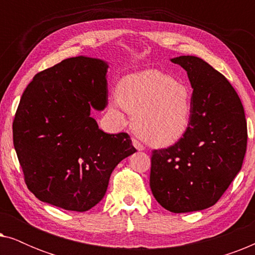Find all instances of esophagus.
<instances>
[{
  "label": "esophagus",
  "mask_w": 255,
  "mask_h": 255,
  "mask_svg": "<svg viewBox=\"0 0 255 255\" xmlns=\"http://www.w3.org/2000/svg\"><path fill=\"white\" fill-rule=\"evenodd\" d=\"M132 144H133L134 148L138 149V151H142V149L145 148L144 145H142L141 142H139V141L137 140V139H134V138H132Z\"/></svg>",
  "instance_id": "obj_1"
}]
</instances>
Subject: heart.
<instances>
[{"mask_svg":"<svg viewBox=\"0 0 255 255\" xmlns=\"http://www.w3.org/2000/svg\"><path fill=\"white\" fill-rule=\"evenodd\" d=\"M124 122L123 109L134 115L135 133L148 145L167 147L184 137L190 128L194 94L186 82L155 69L124 76L116 99L109 104Z\"/></svg>","mask_w":255,"mask_h":255,"instance_id":"obj_1","label":"heart"}]
</instances>
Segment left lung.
<instances>
[{"label": "left lung", "mask_w": 255, "mask_h": 255, "mask_svg": "<svg viewBox=\"0 0 255 255\" xmlns=\"http://www.w3.org/2000/svg\"><path fill=\"white\" fill-rule=\"evenodd\" d=\"M187 72L194 94L189 130L167 148L154 149L149 187L166 210L212 207L242 169L247 124L238 94L224 75L201 58L172 59Z\"/></svg>", "instance_id": "1"}]
</instances>
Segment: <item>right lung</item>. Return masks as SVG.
<instances>
[{
	"label": "right lung",
	"instance_id": "1",
	"mask_svg": "<svg viewBox=\"0 0 255 255\" xmlns=\"http://www.w3.org/2000/svg\"><path fill=\"white\" fill-rule=\"evenodd\" d=\"M108 64L75 57L34 75L12 123L13 146L29 190L41 202L83 212L106 195L111 173L137 151L125 132L108 134L90 108L108 104Z\"/></svg>",
	"mask_w": 255,
	"mask_h": 255
}]
</instances>
